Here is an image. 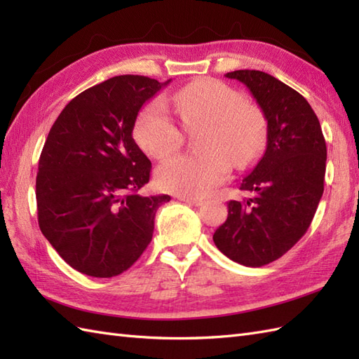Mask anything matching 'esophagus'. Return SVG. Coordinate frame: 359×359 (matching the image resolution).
<instances>
[{
  "label": "esophagus",
  "instance_id": "1",
  "mask_svg": "<svg viewBox=\"0 0 359 359\" xmlns=\"http://www.w3.org/2000/svg\"><path fill=\"white\" fill-rule=\"evenodd\" d=\"M179 199L182 201V202H185V203H188V205H193V207H199V205H202L203 203V201L202 199H199V197H179Z\"/></svg>",
  "mask_w": 359,
  "mask_h": 359
}]
</instances>
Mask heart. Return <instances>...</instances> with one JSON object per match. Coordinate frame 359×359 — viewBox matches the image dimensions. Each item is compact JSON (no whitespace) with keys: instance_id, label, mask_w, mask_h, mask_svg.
<instances>
[{"instance_id":"1","label":"heart","mask_w":359,"mask_h":359,"mask_svg":"<svg viewBox=\"0 0 359 359\" xmlns=\"http://www.w3.org/2000/svg\"><path fill=\"white\" fill-rule=\"evenodd\" d=\"M172 104L187 129L205 125L196 154L168 160L157 170L163 189L179 196L202 197L226 179L231 170L248 168L262 154L266 121L261 109L247 103L241 90L212 79L191 81L172 95ZM137 143L154 158H165L180 147L184 134L163 103L142 111L135 123Z\"/></svg>"}]
</instances>
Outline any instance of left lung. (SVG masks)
Wrapping results in <instances>:
<instances>
[{
  "mask_svg": "<svg viewBox=\"0 0 359 359\" xmlns=\"http://www.w3.org/2000/svg\"><path fill=\"white\" fill-rule=\"evenodd\" d=\"M243 83L266 120L264 156L241 180L248 199L228 202V217L212 234L231 261L262 266L299 241L313 220L324 193L327 148L309 102L262 71L225 75Z\"/></svg>",
  "mask_w": 359,
  "mask_h": 359,
  "instance_id": "8db88e82",
  "label": "left lung"
}]
</instances>
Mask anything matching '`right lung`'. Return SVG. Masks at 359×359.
<instances>
[{
  "label": "right lung",
  "mask_w": 359,
  "mask_h": 359,
  "mask_svg": "<svg viewBox=\"0 0 359 359\" xmlns=\"http://www.w3.org/2000/svg\"><path fill=\"white\" fill-rule=\"evenodd\" d=\"M170 81L112 77L72 98L50 128L38 162V225L83 274L126 271L152 239L157 208L171 201L139 194L151 162L133 139L142 106Z\"/></svg>",
  "instance_id": "obj_1"
}]
</instances>
